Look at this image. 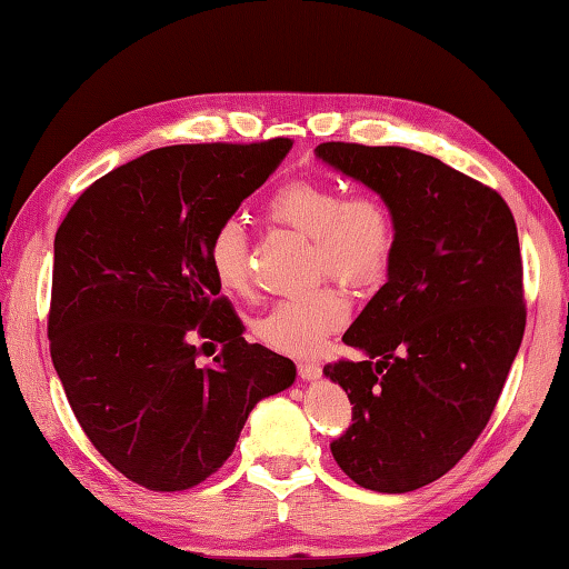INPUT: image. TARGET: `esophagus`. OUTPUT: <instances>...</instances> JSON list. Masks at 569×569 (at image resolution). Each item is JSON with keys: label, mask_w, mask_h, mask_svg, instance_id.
I'll list each match as a JSON object with an SVG mask.
<instances>
[{"label": "esophagus", "mask_w": 569, "mask_h": 569, "mask_svg": "<svg viewBox=\"0 0 569 569\" xmlns=\"http://www.w3.org/2000/svg\"><path fill=\"white\" fill-rule=\"evenodd\" d=\"M298 375L310 382V380H318L322 370H320V365H316V362H298Z\"/></svg>", "instance_id": "obj_1"}]
</instances>
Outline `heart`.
<instances>
[{"instance_id": "obj_1", "label": "heart", "mask_w": 569, "mask_h": 569, "mask_svg": "<svg viewBox=\"0 0 569 569\" xmlns=\"http://www.w3.org/2000/svg\"><path fill=\"white\" fill-rule=\"evenodd\" d=\"M266 217L303 233L313 243V273L367 288L387 276L397 251V221L387 199L370 189L345 192L322 177H293L273 189L263 204ZM211 276L229 293L247 296L251 288L249 239L239 219L219 221L207 241ZM350 303L338 286L278 300L253 322V336L266 348L286 355H313L330 332L348 320Z\"/></svg>"}]
</instances>
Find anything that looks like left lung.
<instances>
[{
	"label": "left lung",
	"mask_w": 569,
	"mask_h": 569,
	"mask_svg": "<svg viewBox=\"0 0 569 569\" xmlns=\"http://www.w3.org/2000/svg\"><path fill=\"white\" fill-rule=\"evenodd\" d=\"M316 152L382 194L397 221L387 283L342 336L365 360L322 367L352 405L330 451L362 488L417 491L481 437L526 332L513 211L431 154L360 142Z\"/></svg>",
	"instance_id": "obj_1"
}]
</instances>
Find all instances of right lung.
<instances>
[{"label": "right lung", "mask_w": 569, "mask_h": 569, "mask_svg": "<svg viewBox=\"0 0 569 569\" xmlns=\"http://www.w3.org/2000/svg\"><path fill=\"white\" fill-rule=\"evenodd\" d=\"M291 144L150 150L83 189L56 231L53 367L88 441L148 491L207 481L256 402L296 380L291 360L241 338L207 261L209 233ZM197 341L222 342L214 363L196 365Z\"/></svg>", "instance_id": "right-lung-1"}]
</instances>
